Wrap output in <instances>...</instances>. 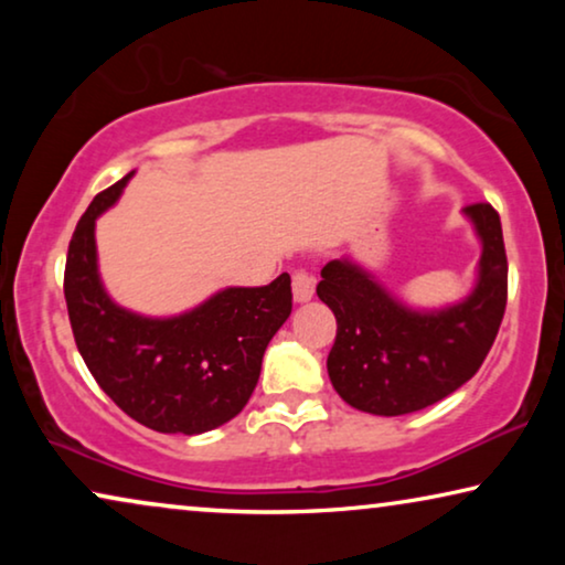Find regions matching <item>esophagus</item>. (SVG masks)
Returning <instances> with one entry per match:
<instances>
[{
	"instance_id": "obj_1",
	"label": "esophagus",
	"mask_w": 565,
	"mask_h": 565,
	"mask_svg": "<svg viewBox=\"0 0 565 565\" xmlns=\"http://www.w3.org/2000/svg\"><path fill=\"white\" fill-rule=\"evenodd\" d=\"M316 292V280L303 269H298V273H292V300L296 303H308V300L313 298Z\"/></svg>"
}]
</instances>
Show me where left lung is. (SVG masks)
Wrapping results in <instances>:
<instances>
[{
	"label": "left lung",
	"instance_id": "8db88e82",
	"mask_svg": "<svg viewBox=\"0 0 565 565\" xmlns=\"http://www.w3.org/2000/svg\"><path fill=\"white\" fill-rule=\"evenodd\" d=\"M481 244L473 288L455 303H406L373 269L350 257L321 269L319 298L337 316L327 370L358 412L401 416L427 408L478 373L507 308V254L499 213L462 207Z\"/></svg>",
	"mask_w": 565,
	"mask_h": 565
}]
</instances>
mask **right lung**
Here are the masks:
<instances>
[{"label":"right lung","mask_w":565,"mask_h":565,"mask_svg":"<svg viewBox=\"0 0 565 565\" xmlns=\"http://www.w3.org/2000/svg\"><path fill=\"white\" fill-rule=\"evenodd\" d=\"M134 174L99 192L76 223L64 275L68 321L89 373L130 419L164 435H203L234 419L257 388L269 339L292 311L290 275L259 288L228 285L174 316L115 303L95 228Z\"/></svg>","instance_id":"add662e5"}]
</instances>
